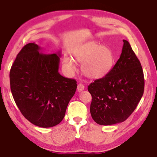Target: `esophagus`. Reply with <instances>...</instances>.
<instances>
[{"mask_svg": "<svg viewBox=\"0 0 157 157\" xmlns=\"http://www.w3.org/2000/svg\"><path fill=\"white\" fill-rule=\"evenodd\" d=\"M84 90V84H82V83H79L78 85V90L79 91V92H81V91Z\"/></svg>", "mask_w": 157, "mask_h": 157, "instance_id": "obj_1", "label": "esophagus"}]
</instances>
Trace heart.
<instances>
[{"label":"heart","mask_w":157,"mask_h":157,"mask_svg":"<svg viewBox=\"0 0 157 157\" xmlns=\"http://www.w3.org/2000/svg\"><path fill=\"white\" fill-rule=\"evenodd\" d=\"M74 59L82 63V72L90 79H100L112 70L115 57L112 50L95 42H88L81 45L73 53ZM65 66L71 72H75L76 66L73 59L64 56Z\"/></svg>","instance_id":"b5f03b06"}]
</instances>
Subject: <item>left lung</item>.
<instances>
[{
    "label": "left lung",
    "mask_w": 157,
    "mask_h": 157,
    "mask_svg": "<svg viewBox=\"0 0 157 157\" xmlns=\"http://www.w3.org/2000/svg\"><path fill=\"white\" fill-rule=\"evenodd\" d=\"M120 58L106 76L91 83L90 112L97 124L121 123L135 110L143 96L144 77L141 65L130 44L123 40Z\"/></svg>",
    "instance_id": "1"
}]
</instances>
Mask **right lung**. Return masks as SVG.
<instances>
[{
    "instance_id": "right-lung-1",
    "label": "right lung",
    "mask_w": 157,
    "mask_h": 157,
    "mask_svg": "<svg viewBox=\"0 0 157 157\" xmlns=\"http://www.w3.org/2000/svg\"><path fill=\"white\" fill-rule=\"evenodd\" d=\"M41 50L35 42L22 48L11 68L10 87L22 115L37 126L50 128L63 119L78 84L59 73V51Z\"/></svg>"
}]
</instances>
